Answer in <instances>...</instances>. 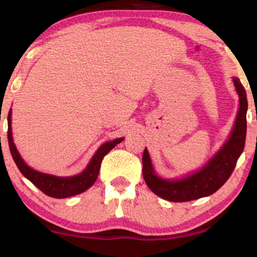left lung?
Here are the masks:
<instances>
[{
    "instance_id": "1",
    "label": "left lung",
    "mask_w": 257,
    "mask_h": 257,
    "mask_svg": "<svg viewBox=\"0 0 257 257\" xmlns=\"http://www.w3.org/2000/svg\"><path fill=\"white\" fill-rule=\"evenodd\" d=\"M233 82L239 95L240 106L231 137L222 149L199 172L181 180L158 178L152 168L149 152L145 149L143 155V175L146 185L153 193L170 202H190L210 196L229 179L245 145L247 110L246 93L243 84L235 77L233 78Z\"/></svg>"
}]
</instances>
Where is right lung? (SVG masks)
I'll return each mask as SVG.
<instances>
[{"instance_id": "1", "label": "right lung", "mask_w": 257, "mask_h": 257, "mask_svg": "<svg viewBox=\"0 0 257 257\" xmlns=\"http://www.w3.org/2000/svg\"><path fill=\"white\" fill-rule=\"evenodd\" d=\"M122 141L123 138H120L104 144L96 151L94 157L91 158L90 163L88 164V167L85 168L83 173L78 174L76 176H70V178H59V176H53L48 175V174L36 172V170L31 169L30 167L26 166V163L20 157L19 152L17 151L16 145L13 143L11 128V111L10 114H8V144H10L12 157L16 162L17 167L19 168V170L26 179L30 180L32 184L36 186L37 188H40L44 194L53 197V198H67V197L76 196V194H79L84 192L85 190H88L95 182L96 178H98L102 158L117 144L122 143Z\"/></svg>"}]
</instances>
